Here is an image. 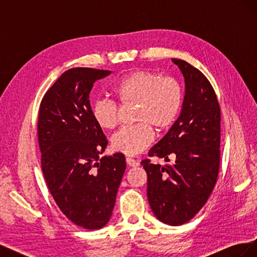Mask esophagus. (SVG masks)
Instances as JSON below:
<instances>
[{"mask_svg": "<svg viewBox=\"0 0 257 257\" xmlns=\"http://www.w3.org/2000/svg\"><path fill=\"white\" fill-rule=\"evenodd\" d=\"M126 164H127L130 167H137V166L139 165V163H138L136 160H134V159L126 158Z\"/></svg>", "mask_w": 257, "mask_h": 257, "instance_id": "34e87169", "label": "esophagus"}]
</instances>
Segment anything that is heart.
<instances>
[{"instance_id": "1", "label": "heart", "mask_w": 257, "mask_h": 257, "mask_svg": "<svg viewBox=\"0 0 257 257\" xmlns=\"http://www.w3.org/2000/svg\"><path fill=\"white\" fill-rule=\"evenodd\" d=\"M111 93L122 105L136 104L135 120L139 123L122 127L111 137L113 149L128 157L150 146L154 138L152 126L158 131L172 126L183 103L181 84L151 71L124 75L112 84ZM91 114L100 128L111 130L118 124L119 107L113 100L99 98L92 104Z\"/></svg>"}]
</instances>
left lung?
I'll list each match as a JSON object with an SVG mask.
<instances>
[{"label": "left lung", "instance_id": "8db88e82", "mask_svg": "<svg viewBox=\"0 0 257 257\" xmlns=\"http://www.w3.org/2000/svg\"><path fill=\"white\" fill-rule=\"evenodd\" d=\"M185 81L180 115L149 157L174 154L172 165L142 161L147 176V195L153 213L168 225L189 222L204 207L220 170L221 108L207 77L188 62L173 59Z\"/></svg>", "mask_w": 257, "mask_h": 257}]
</instances>
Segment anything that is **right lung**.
I'll use <instances>...</instances> for the list:
<instances>
[{
	"mask_svg": "<svg viewBox=\"0 0 257 257\" xmlns=\"http://www.w3.org/2000/svg\"><path fill=\"white\" fill-rule=\"evenodd\" d=\"M110 73L90 67L68 69L46 92L38 112L46 183L67 219L90 230L110 220L126 167L122 153L99 158L108 141L91 114L93 83Z\"/></svg>",
	"mask_w": 257,
	"mask_h": 257,
	"instance_id": "1",
	"label": "right lung"
}]
</instances>
